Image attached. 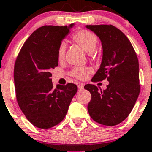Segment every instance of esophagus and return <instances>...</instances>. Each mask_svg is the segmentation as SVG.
Wrapping results in <instances>:
<instances>
[{"label":"esophagus","mask_w":152,"mask_h":152,"mask_svg":"<svg viewBox=\"0 0 152 152\" xmlns=\"http://www.w3.org/2000/svg\"><path fill=\"white\" fill-rule=\"evenodd\" d=\"M83 87H84V85H83V84H79L78 85V89H79V90H82V89H83Z\"/></svg>","instance_id":"34e87169"}]
</instances>
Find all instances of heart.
Listing matches in <instances>:
<instances>
[{"label":"heart","instance_id":"obj_1","mask_svg":"<svg viewBox=\"0 0 152 152\" xmlns=\"http://www.w3.org/2000/svg\"><path fill=\"white\" fill-rule=\"evenodd\" d=\"M72 40L76 42V44H79L85 51L90 54L94 52V50L97 46V37L94 33L89 31L87 29H82V30L76 32L72 36ZM65 49H66V46L65 43H61L58 48L57 58L60 62L65 60ZM90 72H91V69L87 67L75 68L72 70L71 75L79 80H84L87 78Z\"/></svg>","mask_w":152,"mask_h":152}]
</instances>
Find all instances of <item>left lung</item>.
<instances>
[{
    "instance_id": "obj_1",
    "label": "left lung",
    "mask_w": 152,
    "mask_h": 152,
    "mask_svg": "<svg viewBox=\"0 0 152 152\" xmlns=\"http://www.w3.org/2000/svg\"><path fill=\"white\" fill-rule=\"evenodd\" d=\"M86 27L99 37L103 49L102 63L91 80L109 83L103 91L93 84L85 86L91 94L88 112L100 124L115 126L127 118L140 94L137 56L129 39L114 26Z\"/></svg>"
}]
</instances>
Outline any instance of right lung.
Returning a JSON list of instances; mask_svg holds the SVG:
<instances>
[{
  "instance_id": "right-lung-1",
  "label": "right lung",
  "mask_w": 152,
  "mask_h": 152,
  "mask_svg": "<svg viewBox=\"0 0 152 152\" xmlns=\"http://www.w3.org/2000/svg\"><path fill=\"white\" fill-rule=\"evenodd\" d=\"M74 24L44 26L23 44L15 61L14 81L18 106L37 127L49 129L63 120L77 92L73 83L53 88L50 70L58 65L57 51Z\"/></svg>"
}]
</instances>
